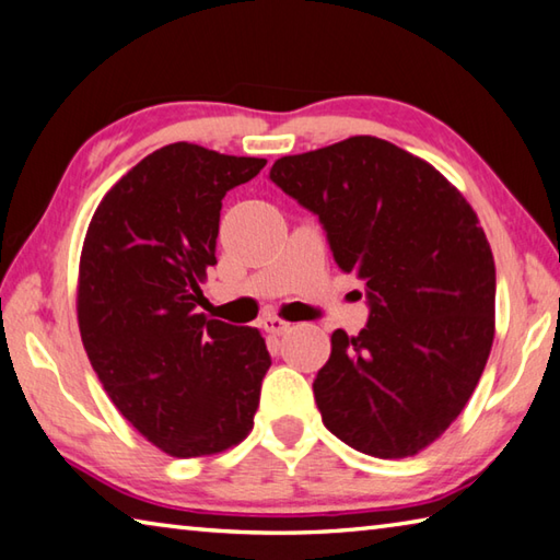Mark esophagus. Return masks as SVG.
<instances>
[{
  "instance_id": "obj_1",
  "label": "esophagus",
  "mask_w": 560,
  "mask_h": 560,
  "mask_svg": "<svg viewBox=\"0 0 560 560\" xmlns=\"http://www.w3.org/2000/svg\"><path fill=\"white\" fill-rule=\"evenodd\" d=\"M261 328L271 335H283L291 330V323L279 318V315H267V318H261Z\"/></svg>"
}]
</instances>
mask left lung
<instances>
[{
  "instance_id": "left-lung-1",
  "label": "left lung",
  "mask_w": 560,
  "mask_h": 560,
  "mask_svg": "<svg viewBox=\"0 0 560 560\" xmlns=\"http://www.w3.org/2000/svg\"><path fill=\"white\" fill-rule=\"evenodd\" d=\"M269 178L368 283V325L332 332L313 382L325 429L374 457L416 455L460 416L492 350L497 281L480 220L431 164L377 137L283 156Z\"/></svg>"
}]
</instances>
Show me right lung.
Segmentation results:
<instances>
[{
	"label": "right lung",
	"instance_id": "obj_1",
	"mask_svg": "<svg viewBox=\"0 0 560 560\" xmlns=\"http://www.w3.org/2000/svg\"><path fill=\"white\" fill-rule=\"evenodd\" d=\"M264 164L176 141L121 176L90 220L78 279L88 360L119 413L174 457L222 453L254 425L267 345L198 306L222 198Z\"/></svg>",
	"mask_w": 560,
	"mask_h": 560
}]
</instances>
